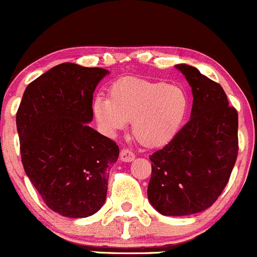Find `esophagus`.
I'll return each mask as SVG.
<instances>
[{
  "label": "esophagus",
  "mask_w": 257,
  "mask_h": 257,
  "mask_svg": "<svg viewBox=\"0 0 257 257\" xmlns=\"http://www.w3.org/2000/svg\"><path fill=\"white\" fill-rule=\"evenodd\" d=\"M135 158H136V156H135V153L132 152V151H130L128 148H123V150H121L120 160L122 161V162H132Z\"/></svg>",
  "instance_id": "esophagus-1"
}]
</instances>
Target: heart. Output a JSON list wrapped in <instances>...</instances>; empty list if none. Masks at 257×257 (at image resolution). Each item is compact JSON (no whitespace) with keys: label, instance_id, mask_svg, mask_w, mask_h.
I'll return each instance as SVG.
<instances>
[{"label":"heart","instance_id":"obj_1","mask_svg":"<svg viewBox=\"0 0 257 257\" xmlns=\"http://www.w3.org/2000/svg\"><path fill=\"white\" fill-rule=\"evenodd\" d=\"M189 100L183 89L166 81L117 79L109 88V99L97 96L92 111L106 131L122 130L131 121L135 139L150 148L163 147L178 135Z\"/></svg>","mask_w":257,"mask_h":257}]
</instances>
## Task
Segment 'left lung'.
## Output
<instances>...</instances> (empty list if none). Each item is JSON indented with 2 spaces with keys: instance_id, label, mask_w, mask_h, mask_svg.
Instances as JSON below:
<instances>
[{
  "instance_id": "1",
  "label": "left lung",
  "mask_w": 257,
  "mask_h": 257,
  "mask_svg": "<svg viewBox=\"0 0 257 257\" xmlns=\"http://www.w3.org/2000/svg\"><path fill=\"white\" fill-rule=\"evenodd\" d=\"M192 86L190 120L150 156L148 200L163 215H189L211 207L229 182L239 151L237 111L220 84L194 67L177 65Z\"/></svg>"
}]
</instances>
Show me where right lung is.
Instances as JSON below:
<instances>
[{"label": "right lung", "instance_id": "right-lung-1", "mask_svg": "<svg viewBox=\"0 0 257 257\" xmlns=\"http://www.w3.org/2000/svg\"><path fill=\"white\" fill-rule=\"evenodd\" d=\"M109 71L57 65L28 84L16 115L22 165L53 211L86 218L106 199L118 146L88 126L92 94Z\"/></svg>", "mask_w": 257, "mask_h": 257}]
</instances>
